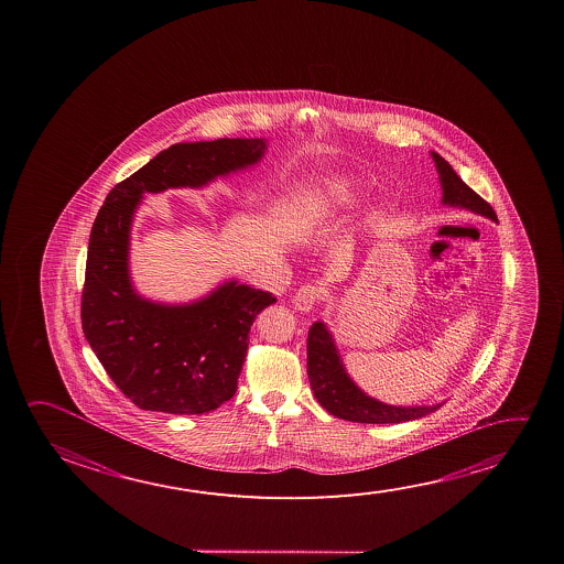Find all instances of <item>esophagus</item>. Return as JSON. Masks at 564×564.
I'll list each match as a JSON object with an SVG mask.
<instances>
[{
  "label": "esophagus",
  "instance_id": "obj_1",
  "mask_svg": "<svg viewBox=\"0 0 564 564\" xmlns=\"http://www.w3.org/2000/svg\"><path fill=\"white\" fill-rule=\"evenodd\" d=\"M321 295H323L321 286L311 285V283L299 286V291H296L295 296H293L296 311H301V313L313 311L316 303L321 301Z\"/></svg>",
  "mask_w": 564,
  "mask_h": 564
}]
</instances>
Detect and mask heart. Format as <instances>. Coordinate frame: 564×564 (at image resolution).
Masks as SVG:
<instances>
[{"instance_id": "obj_1", "label": "heart", "mask_w": 564, "mask_h": 564, "mask_svg": "<svg viewBox=\"0 0 564 564\" xmlns=\"http://www.w3.org/2000/svg\"><path fill=\"white\" fill-rule=\"evenodd\" d=\"M328 196L333 198L334 203H348L350 188L346 185H333V188L328 191Z\"/></svg>"}]
</instances>
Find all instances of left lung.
Masks as SVG:
<instances>
[{
    "label": "left lung",
    "mask_w": 564,
    "mask_h": 564,
    "mask_svg": "<svg viewBox=\"0 0 564 564\" xmlns=\"http://www.w3.org/2000/svg\"><path fill=\"white\" fill-rule=\"evenodd\" d=\"M431 155L441 176L443 204L480 214L498 223V216L489 203H486L480 194L474 193L470 186L456 175V171L448 165V161H444L438 153H431ZM306 373L311 379V388L316 401L330 415L351 421V423H370V425L405 423V421L429 415L443 405V403H436V405L423 406H395L366 395L344 370V364L334 346L333 334L328 333L324 323H314L308 330Z\"/></svg>",
    "instance_id": "1"
}]
</instances>
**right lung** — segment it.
I'll return each mask as SVG.
<instances>
[{
	"mask_svg": "<svg viewBox=\"0 0 564 564\" xmlns=\"http://www.w3.org/2000/svg\"><path fill=\"white\" fill-rule=\"evenodd\" d=\"M263 139L176 143L111 188L94 220L83 289V330L111 381L139 409L203 415L230 401L251 324L278 299L228 281L191 305H159L133 291V213L145 193L208 185L258 163Z\"/></svg>",
	"mask_w": 564,
	"mask_h": 564,
	"instance_id": "obj_1",
	"label": "right lung"
}]
</instances>
